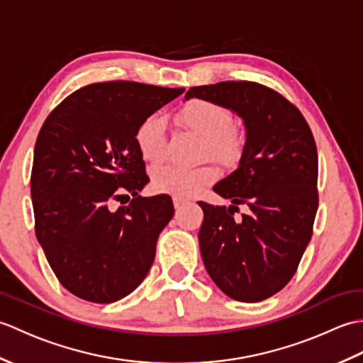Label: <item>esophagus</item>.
I'll return each instance as SVG.
<instances>
[{"mask_svg": "<svg viewBox=\"0 0 363 363\" xmlns=\"http://www.w3.org/2000/svg\"><path fill=\"white\" fill-rule=\"evenodd\" d=\"M186 199H182V198H173V204H174V209L176 211H179V209H182V206H186Z\"/></svg>", "mask_w": 363, "mask_h": 363, "instance_id": "obj_1", "label": "esophagus"}]
</instances>
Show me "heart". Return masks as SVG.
Returning a JSON list of instances; mask_svg holds the SVG:
<instances>
[{
	"instance_id": "obj_1",
	"label": "heart",
	"mask_w": 363,
	"mask_h": 363,
	"mask_svg": "<svg viewBox=\"0 0 363 363\" xmlns=\"http://www.w3.org/2000/svg\"><path fill=\"white\" fill-rule=\"evenodd\" d=\"M174 120L182 129L204 138L203 157H212L223 165H235L246 146L243 129L234 126L233 111L225 104L206 98H190L177 109ZM135 143L145 162L159 165L167 159L168 137L165 121L159 113L145 117L135 130ZM218 172L212 164L195 168L162 167L152 174V187L176 198H191L217 181Z\"/></svg>"
}]
</instances>
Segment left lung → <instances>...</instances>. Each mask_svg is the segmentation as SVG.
<instances>
[{
	"label": "left lung",
	"mask_w": 363,
	"mask_h": 363,
	"mask_svg": "<svg viewBox=\"0 0 363 363\" xmlns=\"http://www.w3.org/2000/svg\"><path fill=\"white\" fill-rule=\"evenodd\" d=\"M225 104L245 120L240 167L213 187L234 206L198 203L199 248L207 273L229 298L257 303L295 276L318 209V152L304 115L274 89L254 81L190 87L186 98ZM238 203L249 206L233 220Z\"/></svg>",
	"instance_id": "8db88e82"
}]
</instances>
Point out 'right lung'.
<instances>
[{
  "mask_svg": "<svg viewBox=\"0 0 363 363\" xmlns=\"http://www.w3.org/2000/svg\"><path fill=\"white\" fill-rule=\"evenodd\" d=\"M182 91L133 81L89 84L42 125L30 172L34 229L54 274L74 296L109 304L148 274L174 207L168 195H138L150 177L135 130ZM126 193L130 204L111 211Z\"/></svg>",
  "mask_w": 363,
  "mask_h": 363,
  "instance_id": "1",
  "label": "right lung"
}]
</instances>
